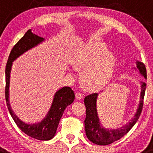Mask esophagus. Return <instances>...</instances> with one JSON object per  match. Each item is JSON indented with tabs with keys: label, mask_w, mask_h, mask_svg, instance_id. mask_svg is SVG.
<instances>
[{
	"label": "esophagus",
	"mask_w": 153,
	"mask_h": 153,
	"mask_svg": "<svg viewBox=\"0 0 153 153\" xmlns=\"http://www.w3.org/2000/svg\"><path fill=\"white\" fill-rule=\"evenodd\" d=\"M83 94L81 93H76V100H81V99H83Z\"/></svg>",
	"instance_id": "esophagus-1"
}]
</instances>
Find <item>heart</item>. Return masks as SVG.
Masks as SVG:
<instances>
[{"label": "heart", "mask_w": 153, "mask_h": 153, "mask_svg": "<svg viewBox=\"0 0 153 153\" xmlns=\"http://www.w3.org/2000/svg\"><path fill=\"white\" fill-rule=\"evenodd\" d=\"M74 68L83 70L81 83L87 91H97L106 86L113 75L115 57L102 43L89 42L74 53Z\"/></svg>", "instance_id": "heart-1"}]
</instances>
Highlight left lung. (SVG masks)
<instances>
[{
    "mask_svg": "<svg viewBox=\"0 0 153 153\" xmlns=\"http://www.w3.org/2000/svg\"><path fill=\"white\" fill-rule=\"evenodd\" d=\"M136 67L140 71V74L146 78V69L145 65L142 62H136ZM141 93L140 100L138 106L134 117L127 124L117 129H107L104 128L100 123L97 109V100L98 93H93L87 96L84 99V103L86 106V119L84 120L85 131L89 140L97 145L106 146L109 145L125 136L132 126L136 124L140 117L142 109L143 106V98L145 95L146 84L141 82Z\"/></svg>",
    "mask_w": 153,
    "mask_h": 153,
    "instance_id": "obj_1",
    "label": "left lung"
}]
</instances>
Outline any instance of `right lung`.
<instances>
[{"label":"right lung","instance_id":"1","mask_svg":"<svg viewBox=\"0 0 153 153\" xmlns=\"http://www.w3.org/2000/svg\"><path fill=\"white\" fill-rule=\"evenodd\" d=\"M45 39L32 33L31 30H28L21 40L14 45L8 57L7 63L5 69L6 76V86H5V99L8 110L15 123L22 132L30 137L38 140H50L55 136L59 122L63 116L65 109L67 106L74 102L75 94L72 89L69 86H64L56 92L52 105L47 116L40 122L37 123L28 124L23 122L16 116L12 110L9 102V86H10V70L12 63L17 57L27 52L28 50L36 47L40 43L44 41Z\"/></svg>","mask_w":153,"mask_h":153}]
</instances>
